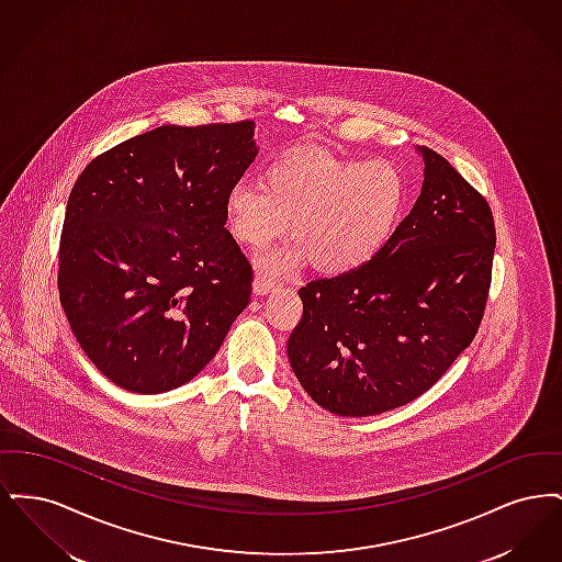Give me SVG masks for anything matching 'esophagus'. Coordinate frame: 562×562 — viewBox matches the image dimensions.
I'll return each mask as SVG.
<instances>
[{
    "label": "esophagus",
    "mask_w": 562,
    "mask_h": 562,
    "mask_svg": "<svg viewBox=\"0 0 562 562\" xmlns=\"http://www.w3.org/2000/svg\"><path fill=\"white\" fill-rule=\"evenodd\" d=\"M278 284H280V282H278L273 276H269V273H257L252 289H255V293L257 294H266L269 293L271 289H276Z\"/></svg>",
    "instance_id": "esophagus-1"
}]
</instances>
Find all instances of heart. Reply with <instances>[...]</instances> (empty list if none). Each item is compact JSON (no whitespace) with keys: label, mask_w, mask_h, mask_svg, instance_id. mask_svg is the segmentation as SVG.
<instances>
[{"label":"heart","mask_w":562,"mask_h":562,"mask_svg":"<svg viewBox=\"0 0 562 562\" xmlns=\"http://www.w3.org/2000/svg\"><path fill=\"white\" fill-rule=\"evenodd\" d=\"M404 200V175L390 160L294 149L269 164L263 183L238 181L229 189L225 218L234 240L257 250L282 236L291 221L296 244L259 261L269 273H289L307 257L324 273H346L390 240Z\"/></svg>","instance_id":"heart-1"}]
</instances>
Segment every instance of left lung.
Listing matches in <instances>:
<instances>
[{
    "instance_id": "obj_1",
    "label": "left lung",
    "mask_w": 562,
    "mask_h": 562,
    "mask_svg": "<svg viewBox=\"0 0 562 562\" xmlns=\"http://www.w3.org/2000/svg\"><path fill=\"white\" fill-rule=\"evenodd\" d=\"M424 188L390 240L360 268L299 289L289 360L303 390L341 417L419 398L481 326L495 221L484 195L419 147Z\"/></svg>"
}]
</instances>
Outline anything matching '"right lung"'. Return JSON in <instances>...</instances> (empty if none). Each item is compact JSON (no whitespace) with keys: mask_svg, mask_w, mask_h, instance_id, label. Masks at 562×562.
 Wrapping results in <instances>:
<instances>
[{"mask_svg":"<svg viewBox=\"0 0 562 562\" xmlns=\"http://www.w3.org/2000/svg\"><path fill=\"white\" fill-rule=\"evenodd\" d=\"M252 120L160 126L90 161L69 193L58 296L92 364L136 394L175 390L221 348L252 291L225 198Z\"/></svg>","mask_w":562,"mask_h":562,"instance_id":"1","label":"right lung"}]
</instances>
